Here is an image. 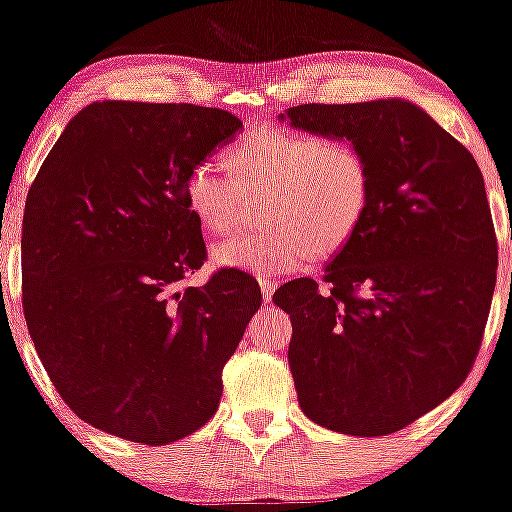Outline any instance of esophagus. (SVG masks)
Returning <instances> with one entry per match:
<instances>
[{
  "label": "esophagus",
  "mask_w": 512,
  "mask_h": 512,
  "mask_svg": "<svg viewBox=\"0 0 512 512\" xmlns=\"http://www.w3.org/2000/svg\"><path fill=\"white\" fill-rule=\"evenodd\" d=\"M260 289H262V298H264V303H269V301H272L274 291H276V281H272V279H264V276H260Z\"/></svg>",
  "instance_id": "1"
}]
</instances>
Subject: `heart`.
<instances>
[{"label": "heart", "instance_id": "1", "mask_svg": "<svg viewBox=\"0 0 512 512\" xmlns=\"http://www.w3.org/2000/svg\"><path fill=\"white\" fill-rule=\"evenodd\" d=\"M226 170L199 161L187 173L185 202L204 231L223 236L240 221L245 195L264 192L267 226L221 240L219 267L284 274L310 257H330L354 236L366 214L370 170L349 139L284 127L252 129L228 149Z\"/></svg>", "mask_w": 512, "mask_h": 512}]
</instances>
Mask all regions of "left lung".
I'll list each match as a JSON object with an SVG mask.
<instances>
[{"mask_svg": "<svg viewBox=\"0 0 512 512\" xmlns=\"http://www.w3.org/2000/svg\"><path fill=\"white\" fill-rule=\"evenodd\" d=\"M349 139L370 170L366 214L315 279L274 293L291 315L289 366L308 419L349 436L414 424L467 380L496 289L498 243L481 170L407 101L286 110Z\"/></svg>", "mask_w": 512, "mask_h": 512, "instance_id": "8db88e82", "label": "left lung"}]
</instances>
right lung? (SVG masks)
Wrapping results in <instances>:
<instances>
[{"label":"right lung","instance_id":"1","mask_svg":"<svg viewBox=\"0 0 512 512\" xmlns=\"http://www.w3.org/2000/svg\"><path fill=\"white\" fill-rule=\"evenodd\" d=\"M243 127L190 103H91L35 175L21 238L23 315L52 385L86 424L166 445L219 409L223 366L262 303L207 260L187 173Z\"/></svg>","mask_w":512,"mask_h":512}]
</instances>
